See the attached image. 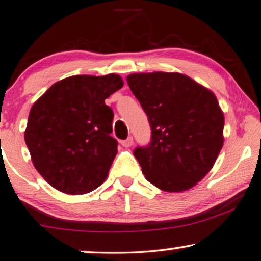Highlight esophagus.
Here are the masks:
<instances>
[{
  "instance_id": "obj_1",
  "label": "esophagus",
  "mask_w": 261,
  "mask_h": 261,
  "mask_svg": "<svg viewBox=\"0 0 261 261\" xmlns=\"http://www.w3.org/2000/svg\"><path fill=\"white\" fill-rule=\"evenodd\" d=\"M133 143H134V140H133V138H132V137H129L128 139L121 141V145L123 147H132V146H133Z\"/></svg>"
}]
</instances>
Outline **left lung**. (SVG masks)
I'll return each instance as SVG.
<instances>
[{
  "mask_svg": "<svg viewBox=\"0 0 261 261\" xmlns=\"http://www.w3.org/2000/svg\"><path fill=\"white\" fill-rule=\"evenodd\" d=\"M127 82L152 129L149 145L134 150L146 180L171 193L194 187L224 145L225 118L214 93L180 73H135Z\"/></svg>",
  "mask_w": 261,
  "mask_h": 261,
  "instance_id": "8db88e82",
  "label": "left lung"
}]
</instances>
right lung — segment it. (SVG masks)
Listing matches in <instances>:
<instances>
[{"label":"right lung","mask_w":261,"mask_h":261,"mask_svg":"<svg viewBox=\"0 0 261 261\" xmlns=\"http://www.w3.org/2000/svg\"><path fill=\"white\" fill-rule=\"evenodd\" d=\"M118 74L75 75L53 85L30 109L24 141L34 167L66 194L102 185L118 153L114 118L105 100L122 88Z\"/></svg>","instance_id":"right-lung-1"}]
</instances>
